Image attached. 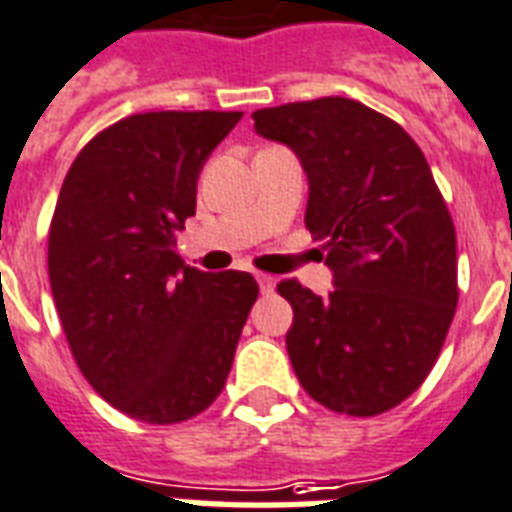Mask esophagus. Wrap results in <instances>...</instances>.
Wrapping results in <instances>:
<instances>
[{
    "mask_svg": "<svg viewBox=\"0 0 512 512\" xmlns=\"http://www.w3.org/2000/svg\"><path fill=\"white\" fill-rule=\"evenodd\" d=\"M256 282H259V288H261V293H272V290H275V277L272 275H256Z\"/></svg>",
    "mask_w": 512,
    "mask_h": 512,
    "instance_id": "1",
    "label": "esophagus"
}]
</instances>
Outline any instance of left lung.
<instances>
[{
	"instance_id": "1",
	"label": "left lung",
	"mask_w": 512,
	"mask_h": 512,
	"mask_svg": "<svg viewBox=\"0 0 512 512\" xmlns=\"http://www.w3.org/2000/svg\"><path fill=\"white\" fill-rule=\"evenodd\" d=\"M253 129L304 166L306 230L333 272L325 298L277 285L298 383L343 415L391 410L428 378L457 306L455 224L431 166L402 126L349 97L256 110Z\"/></svg>"
}]
</instances>
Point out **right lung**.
<instances>
[{
    "instance_id": "right-lung-1",
    "label": "right lung",
    "mask_w": 512,
    "mask_h": 512,
    "mask_svg": "<svg viewBox=\"0 0 512 512\" xmlns=\"http://www.w3.org/2000/svg\"><path fill=\"white\" fill-rule=\"evenodd\" d=\"M243 113L158 110L108 126L65 174L49 285L89 386L142 423L195 418L222 394L259 285L177 253L198 177Z\"/></svg>"
}]
</instances>
